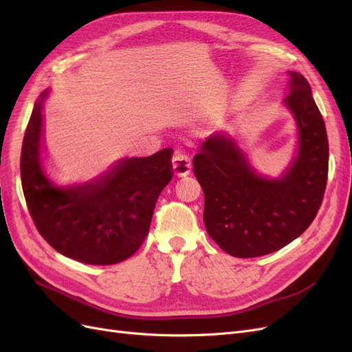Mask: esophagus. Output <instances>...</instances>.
Listing matches in <instances>:
<instances>
[{
    "mask_svg": "<svg viewBox=\"0 0 352 352\" xmlns=\"http://www.w3.org/2000/svg\"><path fill=\"white\" fill-rule=\"evenodd\" d=\"M172 168L173 173L177 177H182L189 175L190 172V158L188 154H185L184 151H176L172 157Z\"/></svg>",
    "mask_w": 352,
    "mask_h": 352,
    "instance_id": "34e87169",
    "label": "esophagus"
}]
</instances>
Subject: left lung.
<instances>
[{
	"mask_svg": "<svg viewBox=\"0 0 352 352\" xmlns=\"http://www.w3.org/2000/svg\"><path fill=\"white\" fill-rule=\"evenodd\" d=\"M283 100L296 126V148L282 175L255 167L225 131L210 135L194 157V175L204 190L210 238L233 257H260L283 248L311 225L327 182L329 144L323 117L302 74L287 72Z\"/></svg>",
	"mask_w": 352,
	"mask_h": 352,
	"instance_id": "1",
	"label": "left lung"
}]
</instances>
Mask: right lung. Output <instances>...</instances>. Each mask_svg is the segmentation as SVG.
<instances>
[{
	"mask_svg": "<svg viewBox=\"0 0 352 352\" xmlns=\"http://www.w3.org/2000/svg\"><path fill=\"white\" fill-rule=\"evenodd\" d=\"M41 94L26 127L20 173L32 219L52 248L94 265L120 263L145 241L158 195L172 180V148L150 157H124L88 182L57 185L45 170Z\"/></svg>",
	"mask_w": 352,
	"mask_h": 352,
	"instance_id": "1",
	"label": "right lung"
}]
</instances>
